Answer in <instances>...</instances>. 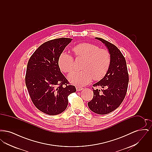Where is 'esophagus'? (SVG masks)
I'll return each mask as SVG.
<instances>
[{
    "mask_svg": "<svg viewBox=\"0 0 152 152\" xmlns=\"http://www.w3.org/2000/svg\"><path fill=\"white\" fill-rule=\"evenodd\" d=\"M84 88H81V87H76V91H81L83 90Z\"/></svg>",
    "mask_w": 152,
    "mask_h": 152,
    "instance_id": "34e87169",
    "label": "esophagus"
}]
</instances>
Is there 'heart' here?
Wrapping results in <instances>:
<instances>
[{"mask_svg":"<svg viewBox=\"0 0 152 152\" xmlns=\"http://www.w3.org/2000/svg\"><path fill=\"white\" fill-rule=\"evenodd\" d=\"M77 58H82L84 61L81 66L83 71H74L68 76L69 81L75 86H84L89 84L93 78L95 80L102 79L108 71L110 63L109 51L93 44L82 43L72 48ZM58 64L64 72H71L74 68L72 56L66 52H62L58 58Z\"/></svg>","mask_w":152,"mask_h":152,"instance_id":"obj_1","label":"heart"}]
</instances>
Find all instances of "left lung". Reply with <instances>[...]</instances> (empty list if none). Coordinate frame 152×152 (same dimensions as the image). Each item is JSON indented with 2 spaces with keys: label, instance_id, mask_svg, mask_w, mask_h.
<instances>
[{
  "label": "left lung",
  "instance_id": "1",
  "mask_svg": "<svg viewBox=\"0 0 152 152\" xmlns=\"http://www.w3.org/2000/svg\"><path fill=\"white\" fill-rule=\"evenodd\" d=\"M95 39L104 44L108 50L110 63L105 76L93 85L105 89L101 91L94 89V97L88 105L94 113L105 115L117 108L123 102L127 91L129 75L126 60L116 45L102 38Z\"/></svg>",
  "mask_w": 152,
  "mask_h": 152
}]
</instances>
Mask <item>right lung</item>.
<instances>
[{
  "instance_id": "1",
  "label": "right lung",
  "mask_w": 152,
  "mask_h": 152,
  "mask_svg": "<svg viewBox=\"0 0 152 152\" xmlns=\"http://www.w3.org/2000/svg\"><path fill=\"white\" fill-rule=\"evenodd\" d=\"M72 39L58 38L42 44L27 64L26 84L37 108L49 115L64 112L68 96L76 91L61 72L58 64L60 55Z\"/></svg>"
}]
</instances>
